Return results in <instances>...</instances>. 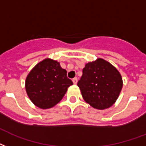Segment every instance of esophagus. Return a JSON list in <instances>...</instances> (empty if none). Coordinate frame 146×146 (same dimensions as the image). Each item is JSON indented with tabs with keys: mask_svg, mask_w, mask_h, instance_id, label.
Instances as JSON below:
<instances>
[{
	"mask_svg": "<svg viewBox=\"0 0 146 146\" xmlns=\"http://www.w3.org/2000/svg\"><path fill=\"white\" fill-rule=\"evenodd\" d=\"M73 83H74V84H76V83H77V78H76V77L73 78Z\"/></svg>",
	"mask_w": 146,
	"mask_h": 146,
	"instance_id": "34e87169",
	"label": "esophagus"
}]
</instances>
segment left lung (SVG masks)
Here are the masks:
<instances>
[{
  "instance_id": "obj_1",
  "label": "left lung",
  "mask_w": 146,
  "mask_h": 146,
  "mask_svg": "<svg viewBox=\"0 0 146 146\" xmlns=\"http://www.w3.org/2000/svg\"><path fill=\"white\" fill-rule=\"evenodd\" d=\"M77 86L86 103L95 109L104 110L112 106L119 97L122 79L112 64L99 58L86 64Z\"/></svg>"
}]
</instances>
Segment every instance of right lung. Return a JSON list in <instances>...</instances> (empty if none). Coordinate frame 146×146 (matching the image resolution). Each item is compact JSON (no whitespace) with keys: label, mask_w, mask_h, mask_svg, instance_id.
Returning <instances> with one entry per match:
<instances>
[{"label":"right lung","mask_w":146,"mask_h":146,"mask_svg":"<svg viewBox=\"0 0 146 146\" xmlns=\"http://www.w3.org/2000/svg\"><path fill=\"white\" fill-rule=\"evenodd\" d=\"M66 70L60 63L45 59L36 64L26 79V91L32 103L40 109H49L56 105L73 85L66 76Z\"/></svg>","instance_id":"1"}]
</instances>
